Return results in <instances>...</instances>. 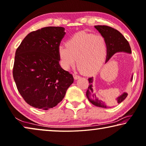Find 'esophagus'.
I'll use <instances>...</instances> for the list:
<instances>
[{"instance_id": "obj_1", "label": "esophagus", "mask_w": 146, "mask_h": 146, "mask_svg": "<svg viewBox=\"0 0 146 146\" xmlns=\"http://www.w3.org/2000/svg\"><path fill=\"white\" fill-rule=\"evenodd\" d=\"M73 76H74V78H75V79H78L80 77V76H79V75H77V74H73Z\"/></svg>"}]
</instances>
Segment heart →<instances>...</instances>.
Segmentation results:
<instances>
[{
  "mask_svg": "<svg viewBox=\"0 0 146 146\" xmlns=\"http://www.w3.org/2000/svg\"><path fill=\"white\" fill-rule=\"evenodd\" d=\"M107 52V42L102 35L79 32L69 38L66 44L58 47L61 66L64 69L73 67L77 60L79 69L85 74L100 70Z\"/></svg>",
  "mask_w": 146,
  "mask_h": 146,
  "instance_id": "obj_1",
  "label": "heart"
}]
</instances>
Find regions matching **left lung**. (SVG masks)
Here are the masks:
<instances>
[{
	"instance_id": "obj_1",
	"label": "left lung",
	"mask_w": 146,
	"mask_h": 146,
	"mask_svg": "<svg viewBox=\"0 0 146 146\" xmlns=\"http://www.w3.org/2000/svg\"><path fill=\"white\" fill-rule=\"evenodd\" d=\"M94 27L100 33L102 36L105 38L107 42V60L108 61L112 57L113 55L118 52H125L127 53H131V48L130 44L124 36L117 29L109 27L107 25H95ZM89 85L88 90H86V96L90 103L97 107L100 108H109L110 104H106L100 100L95 94H94L92 89L93 77L88 78ZM128 96L127 92L117 98L115 104H120L125 100Z\"/></svg>"
}]
</instances>
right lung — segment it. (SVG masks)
Wrapping results in <instances>:
<instances>
[{
	"label": "right lung",
	"instance_id": "obj_1",
	"mask_svg": "<svg viewBox=\"0 0 146 146\" xmlns=\"http://www.w3.org/2000/svg\"><path fill=\"white\" fill-rule=\"evenodd\" d=\"M64 30L46 27L32 31L16 50L13 77L19 94L32 107L43 110L55 107L73 82L72 74L59 64L58 47Z\"/></svg>",
	"mask_w": 146,
	"mask_h": 146
}]
</instances>
